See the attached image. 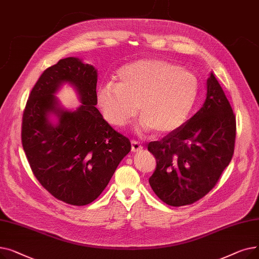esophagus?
<instances>
[{
  "mask_svg": "<svg viewBox=\"0 0 259 259\" xmlns=\"http://www.w3.org/2000/svg\"><path fill=\"white\" fill-rule=\"evenodd\" d=\"M142 149H143V146L139 142H137V141L131 142V151L132 152H139L142 150Z\"/></svg>",
  "mask_w": 259,
  "mask_h": 259,
  "instance_id": "obj_1",
  "label": "esophagus"
}]
</instances>
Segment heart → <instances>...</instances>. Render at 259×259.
Instances as JSON below:
<instances>
[{
  "label": "heart",
  "instance_id": "heart-1",
  "mask_svg": "<svg viewBox=\"0 0 259 259\" xmlns=\"http://www.w3.org/2000/svg\"><path fill=\"white\" fill-rule=\"evenodd\" d=\"M199 93L197 77L183 67L161 59H144L121 67L117 83L108 80L97 91L104 118L124 127L137 114L141 128L165 134L188 120Z\"/></svg>",
  "mask_w": 259,
  "mask_h": 259
}]
</instances>
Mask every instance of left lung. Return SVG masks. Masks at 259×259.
Here are the masks:
<instances>
[{"label":"left lung","mask_w":259,"mask_h":259,"mask_svg":"<svg viewBox=\"0 0 259 259\" xmlns=\"http://www.w3.org/2000/svg\"><path fill=\"white\" fill-rule=\"evenodd\" d=\"M235 137L232 107L211 72L199 110L181 128L148 145L156 158L149 179L154 193L173 207L191 205L208 194L232 159Z\"/></svg>","instance_id":"left-lung-1"}]
</instances>
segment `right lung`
Listing matches in <instances>:
<instances>
[{"instance_id":"1","label":"right lung","mask_w":259,"mask_h":259,"mask_svg":"<svg viewBox=\"0 0 259 259\" xmlns=\"http://www.w3.org/2000/svg\"><path fill=\"white\" fill-rule=\"evenodd\" d=\"M66 82L82 104L73 112L54 95ZM97 83L92 65L72 57L60 60L39 76L23 113L22 145L34 176L50 194L73 206L97 199L131 150L130 141L95 107Z\"/></svg>"}]
</instances>
